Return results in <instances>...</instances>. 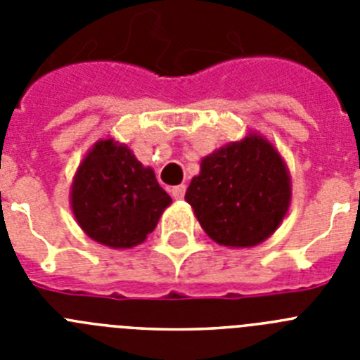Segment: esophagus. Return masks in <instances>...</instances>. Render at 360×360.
Returning <instances> with one entry per match:
<instances>
[{
    "instance_id": "34e87169",
    "label": "esophagus",
    "mask_w": 360,
    "mask_h": 360,
    "mask_svg": "<svg viewBox=\"0 0 360 360\" xmlns=\"http://www.w3.org/2000/svg\"><path fill=\"white\" fill-rule=\"evenodd\" d=\"M171 195H173L174 200H182L184 195H186V186H176L171 189Z\"/></svg>"
}]
</instances>
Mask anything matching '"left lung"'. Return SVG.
<instances>
[{
	"instance_id": "1",
	"label": "left lung",
	"mask_w": 360,
	"mask_h": 360,
	"mask_svg": "<svg viewBox=\"0 0 360 360\" xmlns=\"http://www.w3.org/2000/svg\"><path fill=\"white\" fill-rule=\"evenodd\" d=\"M292 182L278 149L257 133L203 157L186 193L200 225L225 247H254L287 216Z\"/></svg>"
}]
</instances>
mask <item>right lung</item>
<instances>
[{"instance_id":"obj_1","label":"right lung","mask_w":360,"mask_h":360,"mask_svg":"<svg viewBox=\"0 0 360 360\" xmlns=\"http://www.w3.org/2000/svg\"><path fill=\"white\" fill-rule=\"evenodd\" d=\"M171 202L155 171L113 139L98 141L86 153L70 191L79 227L111 249L141 245Z\"/></svg>"}]
</instances>
